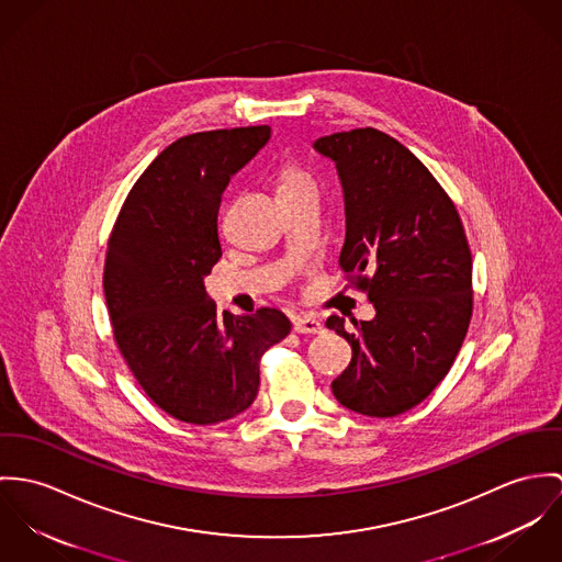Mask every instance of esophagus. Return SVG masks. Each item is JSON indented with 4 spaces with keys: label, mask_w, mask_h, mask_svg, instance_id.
I'll return each instance as SVG.
<instances>
[{
    "label": "esophagus",
    "mask_w": 562,
    "mask_h": 562,
    "mask_svg": "<svg viewBox=\"0 0 562 562\" xmlns=\"http://www.w3.org/2000/svg\"><path fill=\"white\" fill-rule=\"evenodd\" d=\"M293 329L297 334H321L323 325L312 314H297V316H293Z\"/></svg>",
    "instance_id": "esophagus-1"
}]
</instances>
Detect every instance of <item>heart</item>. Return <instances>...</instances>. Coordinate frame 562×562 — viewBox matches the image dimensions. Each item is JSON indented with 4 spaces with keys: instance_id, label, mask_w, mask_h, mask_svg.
I'll return each instance as SVG.
<instances>
[{
    "instance_id": "obj_1",
    "label": "heart",
    "mask_w": 562,
    "mask_h": 562,
    "mask_svg": "<svg viewBox=\"0 0 562 562\" xmlns=\"http://www.w3.org/2000/svg\"><path fill=\"white\" fill-rule=\"evenodd\" d=\"M306 189H316L314 175L306 166L297 164V161H284L278 172H276V191L278 198H289L295 193H302Z\"/></svg>"
}]
</instances>
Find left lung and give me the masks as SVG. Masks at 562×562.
I'll use <instances>...</instances> for the list:
<instances>
[{
    "label": "left lung",
    "instance_id": "8db88e82",
    "mask_svg": "<svg viewBox=\"0 0 562 562\" xmlns=\"http://www.w3.org/2000/svg\"><path fill=\"white\" fill-rule=\"evenodd\" d=\"M336 161L347 213L340 267L373 302V321L329 316L351 349L331 392L351 412L392 418L448 374L470 327L472 251L454 202L427 166L373 126L314 142Z\"/></svg>",
    "mask_w": 562,
    "mask_h": 562
}]
</instances>
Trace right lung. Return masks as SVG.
Returning a JSON list of instances; mask_svg holds the SVG:
<instances>
[{"label": "right lung", "mask_w": 562, "mask_h": 562, "mask_svg": "<svg viewBox=\"0 0 562 562\" xmlns=\"http://www.w3.org/2000/svg\"><path fill=\"white\" fill-rule=\"evenodd\" d=\"M269 135L267 125L237 126L172 142L128 191L108 241L103 289L116 347L146 396L181 423L246 412L262 353L291 331L276 308L217 314L202 284L222 258V193Z\"/></svg>", "instance_id": "add662e5"}]
</instances>
